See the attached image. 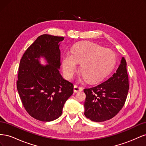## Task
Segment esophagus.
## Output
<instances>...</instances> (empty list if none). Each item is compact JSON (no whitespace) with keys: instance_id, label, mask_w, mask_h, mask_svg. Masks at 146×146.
<instances>
[{"instance_id":"1","label":"esophagus","mask_w":146,"mask_h":146,"mask_svg":"<svg viewBox=\"0 0 146 146\" xmlns=\"http://www.w3.org/2000/svg\"><path fill=\"white\" fill-rule=\"evenodd\" d=\"M83 90V88L82 86H78L77 85H75L74 86V91L75 92H77L79 91H82Z\"/></svg>"}]
</instances>
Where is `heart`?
<instances>
[{
	"label": "heart",
	"mask_w": 146,
	"mask_h": 146,
	"mask_svg": "<svg viewBox=\"0 0 146 146\" xmlns=\"http://www.w3.org/2000/svg\"><path fill=\"white\" fill-rule=\"evenodd\" d=\"M115 54L90 42H82L74 46L72 54L67 53L63 58L66 76L71 78L77 69V62L81 63L80 72L90 83L98 82L111 71L116 63Z\"/></svg>",
	"instance_id": "1"
}]
</instances>
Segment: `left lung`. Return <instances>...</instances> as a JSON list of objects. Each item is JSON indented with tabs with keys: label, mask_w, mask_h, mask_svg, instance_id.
I'll return each instance as SVG.
<instances>
[{
	"label": "left lung",
	"mask_w": 146,
	"mask_h": 146,
	"mask_svg": "<svg viewBox=\"0 0 146 146\" xmlns=\"http://www.w3.org/2000/svg\"><path fill=\"white\" fill-rule=\"evenodd\" d=\"M127 63L122 57L116 72L107 80L86 88L84 114L91 121L104 122L113 118L124 105L129 89Z\"/></svg>",
	"instance_id": "1"
}]
</instances>
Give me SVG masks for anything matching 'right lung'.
<instances>
[{"instance_id":"right-lung-1","label":"right lung","mask_w":146,"mask_h":146,"mask_svg":"<svg viewBox=\"0 0 146 146\" xmlns=\"http://www.w3.org/2000/svg\"><path fill=\"white\" fill-rule=\"evenodd\" d=\"M64 37L44 34L35 41L20 61L16 82L22 103L32 117L43 122L58 118L63 106L73 94L74 85L60 73L59 42ZM40 56L48 64L39 63Z\"/></svg>"}]
</instances>
